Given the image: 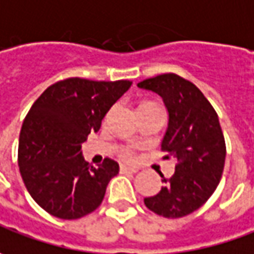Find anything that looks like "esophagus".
Returning <instances> with one entry per match:
<instances>
[{
    "label": "esophagus",
    "instance_id": "obj_1",
    "mask_svg": "<svg viewBox=\"0 0 254 254\" xmlns=\"http://www.w3.org/2000/svg\"><path fill=\"white\" fill-rule=\"evenodd\" d=\"M121 172H129V173H136L138 168H132V166H127V165H122L121 166Z\"/></svg>",
    "mask_w": 254,
    "mask_h": 254
}]
</instances>
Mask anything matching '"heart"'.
Wrapping results in <instances>:
<instances>
[{
	"label": "heart",
	"mask_w": 254,
	"mask_h": 254,
	"mask_svg": "<svg viewBox=\"0 0 254 254\" xmlns=\"http://www.w3.org/2000/svg\"><path fill=\"white\" fill-rule=\"evenodd\" d=\"M143 105H150V104H143ZM121 156H124V158H129V156H130L129 149H122V150H121Z\"/></svg>",
	"instance_id": "b5f03b06"
}]
</instances>
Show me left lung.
Instances as JSON below:
<instances>
[{
    "mask_svg": "<svg viewBox=\"0 0 254 254\" xmlns=\"http://www.w3.org/2000/svg\"><path fill=\"white\" fill-rule=\"evenodd\" d=\"M163 99L169 114L162 140L165 158H176L175 173L162 176L165 186L145 204L156 215L178 219L197 210L222 179L226 143L217 114L200 89L176 73H163L138 83Z\"/></svg>",
    "mask_w": 254,
    "mask_h": 254,
    "instance_id": "left-lung-1",
    "label": "left lung"
}]
</instances>
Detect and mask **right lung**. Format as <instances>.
Returning a JSON list of instances; mask_svg holds the SVG:
<instances>
[{
    "label": "right lung",
    "mask_w": 254,
    "mask_h": 254,
    "mask_svg": "<svg viewBox=\"0 0 254 254\" xmlns=\"http://www.w3.org/2000/svg\"><path fill=\"white\" fill-rule=\"evenodd\" d=\"M130 85L68 78L48 86L31 106L19 133L18 166L29 194L50 215L79 219L102 203L119 165L106 158L94 168L81 148Z\"/></svg>",
    "instance_id": "obj_1"
}]
</instances>
